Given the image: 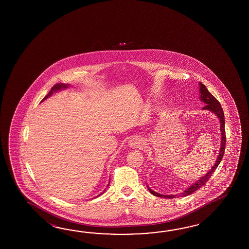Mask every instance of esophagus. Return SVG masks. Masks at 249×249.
<instances>
[{
    "instance_id": "obj_1",
    "label": "esophagus",
    "mask_w": 249,
    "mask_h": 249,
    "mask_svg": "<svg viewBox=\"0 0 249 249\" xmlns=\"http://www.w3.org/2000/svg\"><path fill=\"white\" fill-rule=\"evenodd\" d=\"M128 144L131 148H143L145 147V142L143 141L141 137H135L132 138L129 142Z\"/></svg>"
}]
</instances>
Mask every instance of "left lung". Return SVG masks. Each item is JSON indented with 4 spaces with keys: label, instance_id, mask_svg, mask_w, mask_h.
Segmentation results:
<instances>
[{
    "label": "left lung",
    "instance_id": "obj_1",
    "mask_svg": "<svg viewBox=\"0 0 249 249\" xmlns=\"http://www.w3.org/2000/svg\"><path fill=\"white\" fill-rule=\"evenodd\" d=\"M199 85H200V88H199L200 101L207 104L202 109H207V110L214 113L216 115L217 117L219 118L220 124H221V125H220V130H221V133H222L221 134V136H222V138H221V148H220V151H219V155L217 157L215 164H213V166L212 167L211 170L207 174H206V175H204L203 177H200L199 180L196 181L195 183H193L190 188H188L182 193H180V195H162V194H159V193H157V192H155L152 190H150L148 186V191L154 196L164 197V198H175L177 196H185L190 195V194H192L193 192H195L196 190H198L199 188H201L202 186L205 185L207 183V180H209V178L214 173V171L218 167V165L221 163L222 158H223L224 151H225V142H226L224 113H223V110H222V106H221L220 102L217 101L213 96L212 95L211 93L209 92V90H207V87L203 85V84H201V83H199Z\"/></svg>",
    "mask_w": 249,
    "mask_h": 249
}]
</instances>
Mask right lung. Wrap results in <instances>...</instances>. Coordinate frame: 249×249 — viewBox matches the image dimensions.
I'll return each instance as SVG.
<instances>
[{"instance_id": "right-lung-1", "label": "right lung", "mask_w": 249, "mask_h": 249, "mask_svg": "<svg viewBox=\"0 0 249 249\" xmlns=\"http://www.w3.org/2000/svg\"><path fill=\"white\" fill-rule=\"evenodd\" d=\"M69 85H63V84H58V85H55L53 86V88H52V90H50V92L48 93L47 95L45 96L43 99H42V101H44V100H46L47 98H49L50 96H52L53 92L54 91H57V90H62V89H65V88H68L69 87ZM107 185H109V184H107ZM106 191V190H105ZM105 191H103L101 194H103ZM101 194H100L99 196H101Z\"/></svg>"}]
</instances>
